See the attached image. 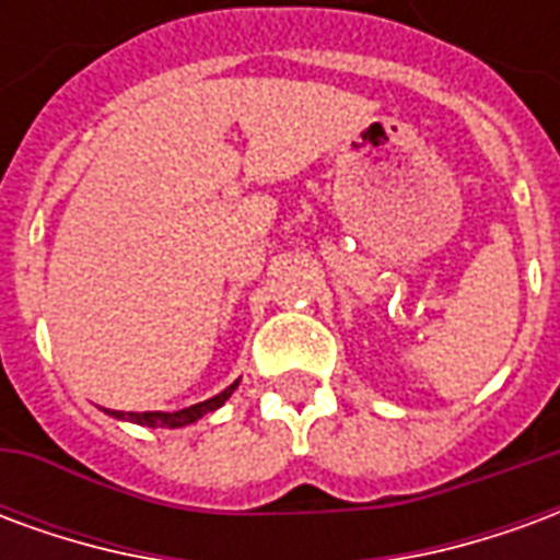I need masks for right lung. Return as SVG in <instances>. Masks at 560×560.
<instances>
[{"mask_svg": "<svg viewBox=\"0 0 560 560\" xmlns=\"http://www.w3.org/2000/svg\"><path fill=\"white\" fill-rule=\"evenodd\" d=\"M240 387V381H233L231 387L221 389L219 396H212L207 401H197L191 408H183V411H143V413H135V411H110V417L116 420H131L138 422V425H149V429H179V425H188V422H197L200 417H207V413L219 411L224 401L231 399L233 389Z\"/></svg>", "mask_w": 560, "mask_h": 560, "instance_id": "obj_1", "label": "right lung"}]
</instances>
